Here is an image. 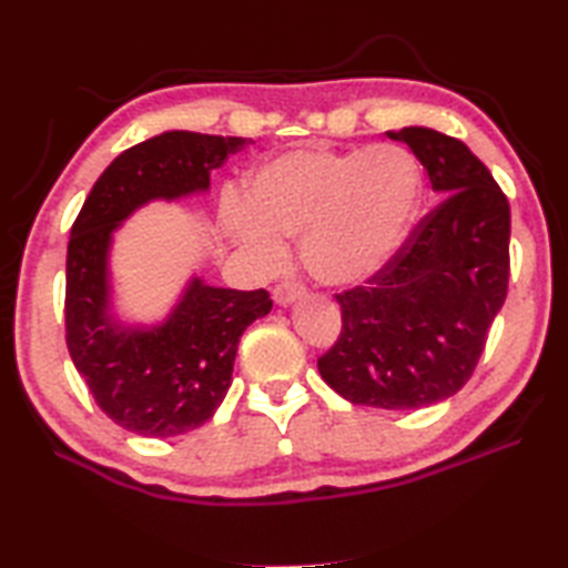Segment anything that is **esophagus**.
<instances>
[{"mask_svg":"<svg viewBox=\"0 0 568 568\" xmlns=\"http://www.w3.org/2000/svg\"><path fill=\"white\" fill-rule=\"evenodd\" d=\"M303 295H305V287L295 285V283H281V285H275V291H273L275 303L281 307L293 305L295 301H301Z\"/></svg>","mask_w":568,"mask_h":568,"instance_id":"esophagus-1","label":"esophagus"}]
</instances>
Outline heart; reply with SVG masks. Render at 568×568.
<instances>
[{
  "label": "heart",
  "mask_w": 568,
  "mask_h": 568,
  "mask_svg": "<svg viewBox=\"0 0 568 568\" xmlns=\"http://www.w3.org/2000/svg\"><path fill=\"white\" fill-rule=\"evenodd\" d=\"M425 173L399 143L337 151L307 143L253 171L245 209L225 211V233L255 261H285L283 239L301 253L320 283L347 287L377 275L402 248L415 223Z\"/></svg>",
  "instance_id": "1"
}]
</instances>
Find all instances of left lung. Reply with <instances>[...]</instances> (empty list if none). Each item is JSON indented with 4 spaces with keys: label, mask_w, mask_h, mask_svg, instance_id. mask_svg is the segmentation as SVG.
Returning <instances> with one entry per match:
<instances>
[{
    "label": "left lung",
    "mask_w": 568,
    "mask_h": 568,
    "mask_svg": "<svg viewBox=\"0 0 568 568\" xmlns=\"http://www.w3.org/2000/svg\"><path fill=\"white\" fill-rule=\"evenodd\" d=\"M447 194L395 257L337 295L343 333L317 359L353 405L419 409L464 387L509 283V201L469 146L427 126L387 131Z\"/></svg>",
    "instance_id": "8db88e82"
}]
</instances>
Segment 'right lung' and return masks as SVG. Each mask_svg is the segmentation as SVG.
I'll list each match as a JSON object with an SVG mask.
<instances>
[{
    "instance_id": "add662e5",
    "label": "right lung",
    "mask_w": 568,
    "mask_h": 568,
    "mask_svg": "<svg viewBox=\"0 0 568 568\" xmlns=\"http://www.w3.org/2000/svg\"><path fill=\"white\" fill-rule=\"evenodd\" d=\"M248 146L241 136L163 131L109 163L71 225L67 345L97 405L141 437H176L215 415L231 387L241 335L271 313L261 291L215 287L199 273L156 323L121 317L111 273L113 235L153 201L211 191V173Z\"/></svg>"
}]
</instances>
